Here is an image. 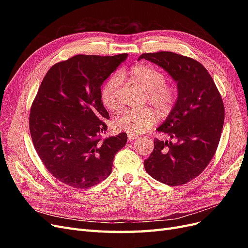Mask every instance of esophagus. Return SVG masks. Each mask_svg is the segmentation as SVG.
Here are the masks:
<instances>
[{"label": "esophagus", "instance_id": "obj_1", "mask_svg": "<svg viewBox=\"0 0 248 248\" xmlns=\"http://www.w3.org/2000/svg\"><path fill=\"white\" fill-rule=\"evenodd\" d=\"M138 138V136H136V134H128V140H136Z\"/></svg>", "mask_w": 248, "mask_h": 248}]
</instances>
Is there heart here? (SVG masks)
I'll return each mask as SVG.
<instances>
[{
  "label": "heart",
  "instance_id": "heart-1",
  "mask_svg": "<svg viewBox=\"0 0 248 248\" xmlns=\"http://www.w3.org/2000/svg\"><path fill=\"white\" fill-rule=\"evenodd\" d=\"M128 74L131 79L146 90V101L153 106L161 117L168 116L175 108L178 100V90L174 85L166 82L163 72L151 65L140 63L132 66ZM121 82V73L116 72L103 84L100 90V98L107 108L114 110L119 108ZM156 120V111L150 108L125 109L112 120V127L119 131L140 134L151 128Z\"/></svg>",
  "mask_w": 248,
  "mask_h": 248
}]
</instances>
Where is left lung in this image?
Listing matches in <instances>:
<instances>
[{
  "instance_id": "obj_1",
  "label": "left lung",
  "mask_w": 248,
  "mask_h": 248,
  "mask_svg": "<svg viewBox=\"0 0 248 248\" xmlns=\"http://www.w3.org/2000/svg\"><path fill=\"white\" fill-rule=\"evenodd\" d=\"M140 59L162 67L178 86L176 106L157 128L175 142L155 139L144 161L146 171L170 186L186 184L207 168L218 147L224 121L221 95L197 60L171 51L146 52Z\"/></svg>"
}]
</instances>
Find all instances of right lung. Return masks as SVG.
Returning <instances> with one entry per match:
<instances>
[{
    "mask_svg": "<svg viewBox=\"0 0 248 248\" xmlns=\"http://www.w3.org/2000/svg\"><path fill=\"white\" fill-rule=\"evenodd\" d=\"M127 58L77 55L50 67L32 103L29 125L44 167L59 181L85 189L111 172L127 134L103 138L109 118L100 87Z\"/></svg>",
    "mask_w": 248,
    "mask_h": 248,
    "instance_id": "right-lung-1",
    "label": "right lung"
}]
</instances>
